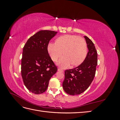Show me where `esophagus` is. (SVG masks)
Segmentation results:
<instances>
[{
	"label": "esophagus",
	"instance_id": "34e87169",
	"mask_svg": "<svg viewBox=\"0 0 120 120\" xmlns=\"http://www.w3.org/2000/svg\"><path fill=\"white\" fill-rule=\"evenodd\" d=\"M58 71H62V72L64 71V70H63V69H61V68H58Z\"/></svg>",
	"mask_w": 120,
	"mask_h": 120
}]
</instances>
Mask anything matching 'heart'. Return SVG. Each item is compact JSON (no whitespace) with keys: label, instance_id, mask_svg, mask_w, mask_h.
I'll return each instance as SVG.
<instances>
[{"label":"heart","instance_id":"obj_1","mask_svg":"<svg viewBox=\"0 0 120 120\" xmlns=\"http://www.w3.org/2000/svg\"><path fill=\"white\" fill-rule=\"evenodd\" d=\"M47 49L54 61H57L63 53L64 56L59 61V65L64 68L68 67L70 64L72 67L79 66L86 56L85 39L75 35L65 34L59 37L56 39L55 43H49Z\"/></svg>","mask_w":120,"mask_h":120}]
</instances>
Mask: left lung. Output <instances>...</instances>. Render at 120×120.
Listing matches in <instances>:
<instances>
[{
  "instance_id": "obj_1",
  "label": "left lung",
  "mask_w": 120,
  "mask_h": 120,
  "mask_svg": "<svg viewBox=\"0 0 120 120\" xmlns=\"http://www.w3.org/2000/svg\"><path fill=\"white\" fill-rule=\"evenodd\" d=\"M84 38L89 49L85 60L78 67L64 71L63 87L70 95H78L85 91L91 84L96 74L97 52L91 40L86 36Z\"/></svg>"
}]
</instances>
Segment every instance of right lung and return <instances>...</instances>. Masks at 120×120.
<instances>
[{
  "mask_svg": "<svg viewBox=\"0 0 120 120\" xmlns=\"http://www.w3.org/2000/svg\"><path fill=\"white\" fill-rule=\"evenodd\" d=\"M56 33L52 30L39 31L31 36L23 47L21 76L25 86L32 93L45 92L49 79L57 71L47 49L50 40Z\"/></svg>",
  "mask_w": 120,
  "mask_h": 120,
  "instance_id": "obj_1",
  "label": "right lung"
}]
</instances>
